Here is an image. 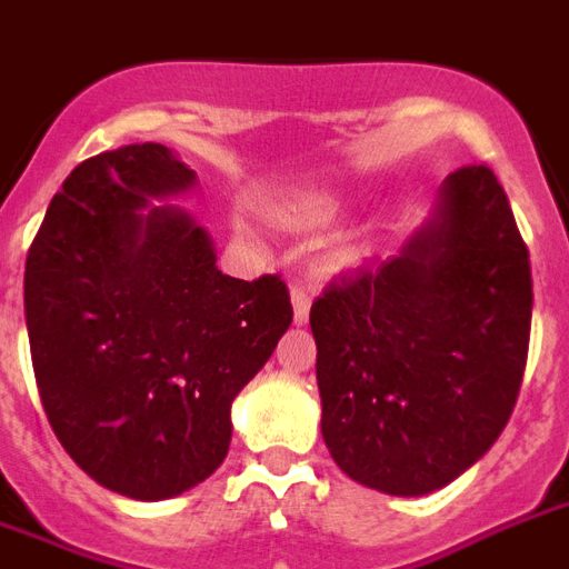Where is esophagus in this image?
I'll return each instance as SVG.
<instances>
[{"label":"esophagus","instance_id":"obj_1","mask_svg":"<svg viewBox=\"0 0 569 569\" xmlns=\"http://www.w3.org/2000/svg\"><path fill=\"white\" fill-rule=\"evenodd\" d=\"M292 309H295V325H307L309 289L303 283H292Z\"/></svg>","mask_w":569,"mask_h":569}]
</instances>
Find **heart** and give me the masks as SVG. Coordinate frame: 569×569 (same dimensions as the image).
I'll return each mask as SVG.
<instances>
[{
	"label": "heart",
	"mask_w": 569,
	"mask_h": 569,
	"mask_svg": "<svg viewBox=\"0 0 569 569\" xmlns=\"http://www.w3.org/2000/svg\"><path fill=\"white\" fill-rule=\"evenodd\" d=\"M341 212V201L339 198L330 196H309V198H298L289 207H283V216L289 224H298V228H318V224H327Z\"/></svg>",
	"instance_id": "b5f03b06"
}]
</instances>
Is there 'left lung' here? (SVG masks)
Masks as SVG:
<instances>
[{"mask_svg": "<svg viewBox=\"0 0 569 569\" xmlns=\"http://www.w3.org/2000/svg\"><path fill=\"white\" fill-rule=\"evenodd\" d=\"M321 436L357 482L420 497L479 461L515 412L532 327L529 248L497 174L461 166L397 257L309 309Z\"/></svg>", "mask_w": 569, "mask_h": 569, "instance_id": "8db88e82", "label": "left lung"}]
</instances>
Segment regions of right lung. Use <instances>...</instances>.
Listing matches in <instances>:
<instances>
[{
	"instance_id": "obj_1",
	"label": "right lung",
	"mask_w": 569,
	"mask_h": 569,
	"mask_svg": "<svg viewBox=\"0 0 569 569\" xmlns=\"http://www.w3.org/2000/svg\"><path fill=\"white\" fill-rule=\"evenodd\" d=\"M192 183L160 142L90 157L26 257L46 418L78 468L131 500H169L219 468L233 397L292 325L280 274H221L187 212H142Z\"/></svg>"
}]
</instances>
